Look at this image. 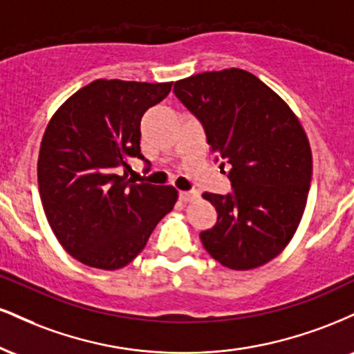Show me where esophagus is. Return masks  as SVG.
<instances>
[{
  "label": "esophagus",
  "instance_id": "obj_1",
  "mask_svg": "<svg viewBox=\"0 0 354 354\" xmlns=\"http://www.w3.org/2000/svg\"><path fill=\"white\" fill-rule=\"evenodd\" d=\"M183 201H196L200 198V193L196 189H189V191H181L180 193Z\"/></svg>",
  "mask_w": 354,
  "mask_h": 354
}]
</instances>
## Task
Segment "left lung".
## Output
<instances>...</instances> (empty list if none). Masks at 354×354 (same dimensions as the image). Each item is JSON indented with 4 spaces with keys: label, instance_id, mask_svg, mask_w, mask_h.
Returning a JSON list of instances; mask_svg holds the SVG:
<instances>
[{
    "label": "left lung",
    "instance_id": "8db88e82",
    "mask_svg": "<svg viewBox=\"0 0 354 354\" xmlns=\"http://www.w3.org/2000/svg\"><path fill=\"white\" fill-rule=\"evenodd\" d=\"M174 95L205 126L211 154L230 165L233 193H203L218 221L200 234L230 270H253L295 236L310 193L313 156L301 121L254 75L238 68L174 83Z\"/></svg>",
    "mask_w": 354,
    "mask_h": 354
}]
</instances>
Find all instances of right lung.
Returning a JSON list of instances; mask_svg holds the SVG:
<instances>
[{"mask_svg": "<svg viewBox=\"0 0 354 354\" xmlns=\"http://www.w3.org/2000/svg\"><path fill=\"white\" fill-rule=\"evenodd\" d=\"M169 83L95 80L51 116L39 146L38 186L59 245L83 265L120 270L143 251L178 201L174 186L128 178L140 149L141 116ZM124 165V175L117 166Z\"/></svg>", "mask_w": 354, "mask_h": 354, "instance_id": "right-lung-1", "label": "right lung"}]
</instances>
